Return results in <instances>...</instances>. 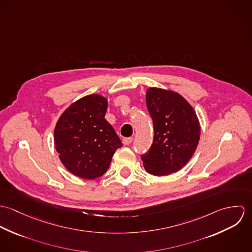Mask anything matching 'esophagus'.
<instances>
[{"instance_id": "1", "label": "esophagus", "mask_w": 252, "mask_h": 252, "mask_svg": "<svg viewBox=\"0 0 252 252\" xmlns=\"http://www.w3.org/2000/svg\"><path fill=\"white\" fill-rule=\"evenodd\" d=\"M122 142H123V144H125V145H129V144L133 142V138H131V137L130 138H124L122 140Z\"/></svg>"}]
</instances>
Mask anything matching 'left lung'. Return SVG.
Returning a JSON list of instances; mask_svg holds the SVG:
<instances>
[{"mask_svg": "<svg viewBox=\"0 0 252 252\" xmlns=\"http://www.w3.org/2000/svg\"><path fill=\"white\" fill-rule=\"evenodd\" d=\"M146 107L153 121L154 138L142 155L144 169L157 177L176 173L190 160L199 143L196 112L179 93L160 88L147 89Z\"/></svg>", "mask_w": 252, "mask_h": 252, "instance_id": "8db88e82", "label": "left lung"}]
</instances>
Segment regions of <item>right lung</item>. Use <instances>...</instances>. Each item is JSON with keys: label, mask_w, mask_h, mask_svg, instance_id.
Wrapping results in <instances>:
<instances>
[{"label": "right lung", "mask_w": 252, "mask_h": 252, "mask_svg": "<svg viewBox=\"0 0 252 252\" xmlns=\"http://www.w3.org/2000/svg\"><path fill=\"white\" fill-rule=\"evenodd\" d=\"M107 99L92 94L74 102L56 123L54 144L63 165L85 180L102 177L115 150L122 146L119 137L105 118Z\"/></svg>", "instance_id": "right-lung-1"}]
</instances>
